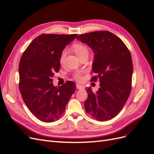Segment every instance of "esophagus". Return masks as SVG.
<instances>
[{
    "instance_id": "1",
    "label": "esophagus",
    "mask_w": 154,
    "mask_h": 154,
    "mask_svg": "<svg viewBox=\"0 0 154 154\" xmlns=\"http://www.w3.org/2000/svg\"><path fill=\"white\" fill-rule=\"evenodd\" d=\"M76 88L79 90H82V89H84V87L81 85H79V84H76Z\"/></svg>"
}]
</instances>
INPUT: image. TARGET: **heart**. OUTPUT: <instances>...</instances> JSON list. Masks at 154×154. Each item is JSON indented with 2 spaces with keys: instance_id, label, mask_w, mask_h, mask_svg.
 Masks as SVG:
<instances>
[{
  "instance_id": "obj_1",
  "label": "heart",
  "mask_w": 154,
  "mask_h": 154,
  "mask_svg": "<svg viewBox=\"0 0 154 154\" xmlns=\"http://www.w3.org/2000/svg\"><path fill=\"white\" fill-rule=\"evenodd\" d=\"M72 48L74 51V53L76 54V55L80 59L84 57H88V54H89V49H88L87 45L81 42H78L73 44L72 46ZM66 54L67 51L66 50L63 51L62 53H61V55H60V63L61 64L64 62ZM74 78H75L76 80H80L82 79V74L80 73H75L74 75Z\"/></svg>"
}]
</instances>
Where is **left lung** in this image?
Instances as JSON below:
<instances>
[{
    "label": "left lung",
    "instance_id": "1",
    "mask_svg": "<svg viewBox=\"0 0 154 154\" xmlns=\"http://www.w3.org/2000/svg\"><path fill=\"white\" fill-rule=\"evenodd\" d=\"M93 50L92 71L96 75L91 81L100 82L98 91L89 87L84 103L87 113L100 122L117 116L127 102L132 89L133 64L131 54L123 42L107 31L79 35L77 38Z\"/></svg>",
    "mask_w": 154,
    "mask_h": 154
}]
</instances>
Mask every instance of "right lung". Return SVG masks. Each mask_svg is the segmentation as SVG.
I'll return each instance as SVG.
<instances>
[{
    "label": "right lung",
    "instance_id": "add662e5",
    "mask_svg": "<svg viewBox=\"0 0 154 154\" xmlns=\"http://www.w3.org/2000/svg\"><path fill=\"white\" fill-rule=\"evenodd\" d=\"M77 35L42 34L31 42L22 55L18 67L20 94L31 112L42 122L58 120L75 91L73 82L54 87L52 78L59 72L62 51Z\"/></svg>",
    "mask_w": 154,
    "mask_h": 154
}]
</instances>
